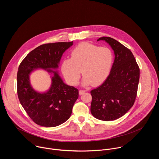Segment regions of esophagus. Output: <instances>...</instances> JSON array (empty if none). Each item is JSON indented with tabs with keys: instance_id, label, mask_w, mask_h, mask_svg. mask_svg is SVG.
Here are the masks:
<instances>
[{
	"instance_id": "34e87169",
	"label": "esophagus",
	"mask_w": 159,
	"mask_h": 159,
	"mask_svg": "<svg viewBox=\"0 0 159 159\" xmlns=\"http://www.w3.org/2000/svg\"><path fill=\"white\" fill-rule=\"evenodd\" d=\"M85 92H86V90H79V94H80V95H82V94H84Z\"/></svg>"
}]
</instances>
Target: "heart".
<instances>
[{
	"mask_svg": "<svg viewBox=\"0 0 159 159\" xmlns=\"http://www.w3.org/2000/svg\"><path fill=\"white\" fill-rule=\"evenodd\" d=\"M114 60L112 51L108 47L82 43L71 52V58L64 59L61 65V72L69 84L77 85L81 75L82 84L96 85L108 76Z\"/></svg>",
	"mask_w": 159,
	"mask_h": 159,
	"instance_id": "1",
	"label": "heart"
}]
</instances>
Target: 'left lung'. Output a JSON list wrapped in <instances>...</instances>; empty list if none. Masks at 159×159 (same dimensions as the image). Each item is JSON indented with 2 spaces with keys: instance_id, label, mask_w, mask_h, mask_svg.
I'll return each instance as SVG.
<instances>
[{
  "instance_id": "8db88e82",
  "label": "left lung",
  "mask_w": 159,
  "mask_h": 159,
  "mask_svg": "<svg viewBox=\"0 0 159 159\" xmlns=\"http://www.w3.org/2000/svg\"><path fill=\"white\" fill-rule=\"evenodd\" d=\"M100 40L110 45L115 57L106 80L90 91V112L98 120L113 121L125 115L134 104L140 69L132 52L121 43L110 37H101Z\"/></svg>"
}]
</instances>
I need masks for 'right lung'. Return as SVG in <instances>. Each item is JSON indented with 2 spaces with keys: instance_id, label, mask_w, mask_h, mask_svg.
Here are the masks:
<instances>
[{
  "instance_id": "right-lung-1",
  "label": "right lung",
  "mask_w": 159,
  "mask_h": 159,
  "mask_svg": "<svg viewBox=\"0 0 159 159\" xmlns=\"http://www.w3.org/2000/svg\"><path fill=\"white\" fill-rule=\"evenodd\" d=\"M72 42H58L40 45L30 52L19 65L17 75V95L20 104L30 118L44 127L57 126L69 119L79 98V90L65 84L57 69L63 53L72 46ZM52 72V85L41 93L32 87L29 75L34 70Z\"/></svg>"
}]
</instances>
